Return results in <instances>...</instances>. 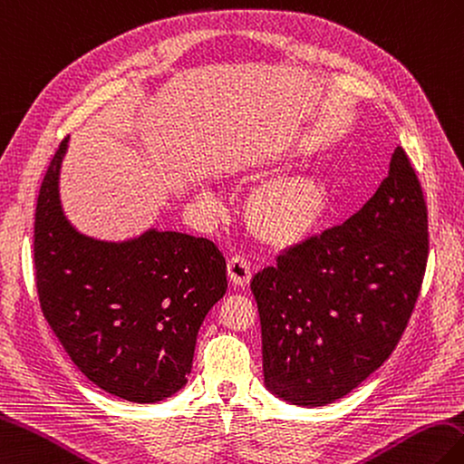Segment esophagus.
Listing matches in <instances>:
<instances>
[{
  "label": "esophagus",
  "instance_id": "esophagus-1",
  "mask_svg": "<svg viewBox=\"0 0 464 464\" xmlns=\"http://www.w3.org/2000/svg\"><path fill=\"white\" fill-rule=\"evenodd\" d=\"M228 276L234 285L246 287L250 284V277H252L250 262L246 260L244 256H234V258L228 260Z\"/></svg>",
  "mask_w": 464,
  "mask_h": 464
}]
</instances>
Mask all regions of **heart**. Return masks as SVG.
<instances>
[{
	"label": "heart",
	"instance_id": "1",
	"mask_svg": "<svg viewBox=\"0 0 464 464\" xmlns=\"http://www.w3.org/2000/svg\"><path fill=\"white\" fill-rule=\"evenodd\" d=\"M290 157L292 152H284L272 160L244 162L238 172H262ZM329 198L332 197L327 182L317 172L284 174L262 182L250 194L246 204V218L262 242L284 248L307 238L324 222L329 210ZM198 200L210 210H218L222 204L218 194L210 188H202Z\"/></svg>",
	"mask_w": 464,
	"mask_h": 464
}]
</instances>
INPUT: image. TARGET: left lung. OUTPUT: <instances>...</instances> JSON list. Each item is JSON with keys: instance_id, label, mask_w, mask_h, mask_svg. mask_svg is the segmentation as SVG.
<instances>
[{"instance_id": "obj_1", "label": "left lung", "mask_w": 464, "mask_h": 464, "mask_svg": "<svg viewBox=\"0 0 464 464\" xmlns=\"http://www.w3.org/2000/svg\"><path fill=\"white\" fill-rule=\"evenodd\" d=\"M427 254L423 190L397 147L387 179L362 210L252 277L266 389L297 407L352 393L403 335Z\"/></svg>"}]
</instances>
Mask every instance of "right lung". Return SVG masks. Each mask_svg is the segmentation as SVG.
Returning a JSON list of instances; mask_svg holds the SVG:
<instances>
[{"label": "right lung", "instance_id": "add662e5", "mask_svg": "<svg viewBox=\"0 0 464 464\" xmlns=\"http://www.w3.org/2000/svg\"><path fill=\"white\" fill-rule=\"evenodd\" d=\"M61 142L35 208V280L47 324L79 372L130 403H159L187 385L198 329L228 287L208 238L149 228L97 240L67 220Z\"/></svg>", "mask_w": 464, "mask_h": 464}]
</instances>
